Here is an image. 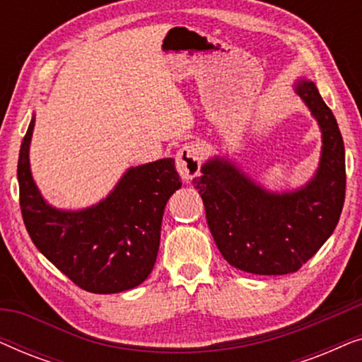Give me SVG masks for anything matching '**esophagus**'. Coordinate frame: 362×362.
<instances>
[{"label": "esophagus", "mask_w": 362, "mask_h": 362, "mask_svg": "<svg viewBox=\"0 0 362 362\" xmlns=\"http://www.w3.org/2000/svg\"><path fill=\"white\" fill-rule=\"evenodd\" d=\"M202 150L196 143H186L180 151L176 153V170L185 181H191L201 171Z\"/></svg>", "instance_id": "34e87169"}]
</instances>
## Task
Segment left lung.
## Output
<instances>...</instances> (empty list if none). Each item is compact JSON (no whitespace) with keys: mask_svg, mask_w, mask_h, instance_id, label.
<instances>
[{"mask_svg":"<svg viewBox=\"0 0 362 362\" xmlns=\"http://www.w3.org/2000/svg\"><path fill=\"white\" fill-rule=\"evenodd\" d=\"M296 93L321 128L320 166L308 185L291 192H269L229 160L212 158L192 185L206 207L217 249L235 269L255 275L300 270L338 226L346 194L344 143L338 122L310 81Z\"/></svg>","mask_w":362,"mask_h":362,"instance_id":"1","label":"left lung"}]
</instances>
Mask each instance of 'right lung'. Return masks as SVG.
<instances>
[{
  "label": "right lung",
  "mask_w": 362,
  "mask_h": 362,
  "mask_svg": "<svg viewBox=\"0 0 362 362\" xmlns=\"http://www.w3.org/2000/svg\"><path fill=\"white\" fill-rule=\"evenodd\" d=\"M34 118L18 160L19 206L34 245L90 293H118L143 284L155 267L166 202L181 187L173 158L130 168L110 194L82 211L49 206L29 168Z\"/></svg>",
  "instance_id": "obj_1"
}]
</instances>
